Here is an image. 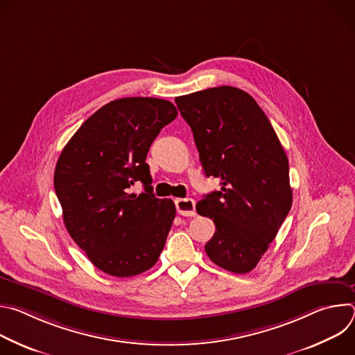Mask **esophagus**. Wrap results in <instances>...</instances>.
<instances>
[{"mask_svg":"<svg viewBox=\"0 0 355 355\" xmlns=\"http://www.w3.org/2000/svg\"><path fill=\"white\" fill-rule=\"evenodd\" d=\"M175 208L177 212L181 216H195L196 211H195V200L192 198H178L175 199Z\"/></svg>","mask_w":355,"mask_h":355,"instance_id":"esophagus-1","label":"esophagus"}]
</instances>
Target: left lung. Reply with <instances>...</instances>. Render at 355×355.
I'll return each mask as SVG.
<instances>
[{
  "label": "left lung",
  "mask_w": 355,
  "mask_h": 355,
  "mask_svg": "<svg viewBox=\"0 0 355 355\" xmlns=\"http://www.w3.org/2000/svg\"><path fill=\"white\" fill-rule=\"evenodd\" d=\"M207 177L222 180L196 204L216 232L205 244L219 267L254 270L292 207L289 166L267 115L250 94L222 85L175 98Z\"/></svg>",
  "instance_id": "8db88e82"
}]
</instances>
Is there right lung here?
I'll return each instance as SVG.
<instances>
[{
  "label": "right lung",
  "instance_id": "1",
  "mask_svg": "<svg viewBox=\"0 0 355 355\" xmlns=\"http://www.w3.org/2000/svg\"><path fill=\"white\" fill-rule=\"evenodd\" d=\"M177 115L166 99H115L80 126L58 160L55 191L66 229L105 274L139 275L162 254L175 205L155 196L146 157ZM136 182L145 187L139 196L130 192Z\"/></svg>",
  "mask_w": 355,
  "mask_h": 355
}]
</instances>
